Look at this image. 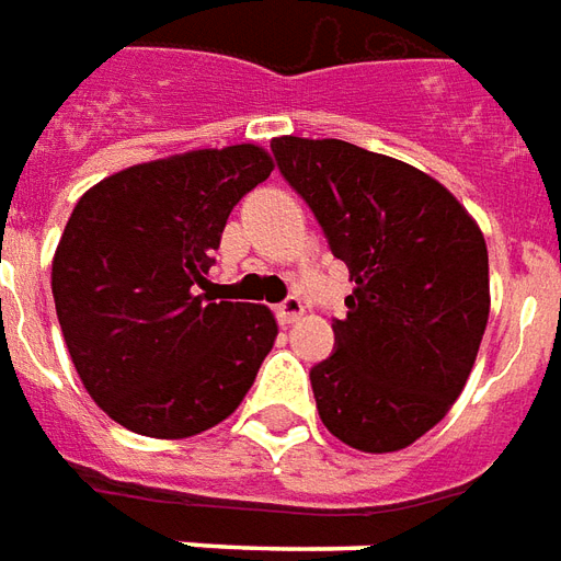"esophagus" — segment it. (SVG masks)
<instances>
[{"instance_id": "1", "label": "esophagus", "mask_w": 561, "mask_h": 561, "mask_svg": "<svg viewBox=\"0 0 561 561\" xmlns=\"http://www.w3.org/2000/svg\"><path fill=\"white\" fill-rule=\"evenodd\" d=\"M274 311H277V320H280V323H296L301 313H305V305H301V299H296V296H289V299L280 301Z\"/></svg>"}]
</instances>
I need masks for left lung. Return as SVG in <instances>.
<instances>
[{
  "label": "left lung",
  "mask_w": 561,
  "mask_h": 561,
  "mask_svg": "<svg viewBox=\"0 0 561 561\" xmlns=\"http://www.w3.org/2000/svg\"><path fill=\"white\" fill-rule=\"evenodd\" d=\"M277 169L311 205L356 284L335 353L311 368L323 426L363 453H396L438 426L490 320L478 220L408 162L337 138L280 135Z\"/></svg>",
  "instance_id": "1"
}]
</instances>
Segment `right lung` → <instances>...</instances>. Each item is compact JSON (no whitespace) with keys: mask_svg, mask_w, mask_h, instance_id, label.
I'll list each match as a JSON object with an SVG mask.
<instances>
[{"mask_svg":"<svg viewBox=\"0 0 561 561\" xmlns=\"http://www.w3.org/2000/svg\"><path fill=\"white\" fill-rule=\"evenodd\" d=\"M274 172L260 145L202 147L90 186L50 289L83 389L135 435L190 438L244 401L277 337L265 305L208 293L229 210Z\"/></svg>","mask_w":561,"mask_h":561,"instance_id":"right-lung-1","label":"right lung"}]
</instances>
